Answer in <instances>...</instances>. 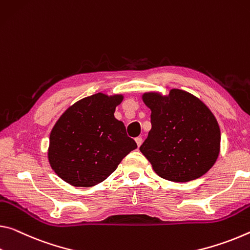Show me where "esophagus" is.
Returning a JSON list of instances; mask_svg holds the SVG:
<instances>
[{"label": "esophagus", "mask_w": 250, "mask_h": 250, "mask_svg": "<svg viewBox=\"0 0 250 250\" xmlns=\"http://www.w3.org/2000/svg\"><path fill=\"white\" fill-rule=\"evenodd\" d=\"M136 142H137L138 146H140L141 144H142V138H141V137H137V138H136Z\"/></svg>", "instance_id": "obj_1"}]
</instances>
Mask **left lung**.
Returning a JSON list of instances; mask_svg holds the SVG:
<instances>
[{"label":"left lung","instance_id":"1","mask_svg":"<svg viewBox=\"0 0 250 250\" xmlns=\"http://www.w3.org/2000/svg\"><path fill=\"white\" fill-rule=\"evenodd\" d=\"M151 110V130L140 146L158 176L176 182L205 175L218 158L220 129L203 101L179 89L169 96L145 93Z\"/></svg>","mask_w":250,"mask_h":250}]
</instances>
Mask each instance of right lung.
<instances>
[{"instance_id":"add662e5","label":"right lung","mask_w":250,"mask_h":250,"mask_svg":"<svg viewBox=\"0 0 250 250\" xmlns=\"http://www.w3.org/2000/svg\"><path fill=\"white\" fill-rule=\"evenodd\" d=\"M124 97L97 93L75 102L50 134L49 162L54 172L74 187H92L105 180L137 148L124 122L114 118Z\"/></svg>"}]
</instances>
